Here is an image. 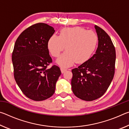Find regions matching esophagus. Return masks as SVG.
Returning <instances> with one entry per match:
<instances>
[{"label": "esophagus", "mask_w": 129, "mask_h": 129, "mask_svg": "<svg viewBox=\"0 0 129 129\" xmlns=\"http://www.w3.org/2000/svg\"><path fill=\"white\" fill-rule=\"evenodd\" d=\"M60 69H61V73H64L65 71H67V68H65L64 67H61L60 68Z\"/></svg>", "instance_id": "obj_1"}]
</instances>
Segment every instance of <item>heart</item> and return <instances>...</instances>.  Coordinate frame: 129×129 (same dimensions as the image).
Segmentation results:
<instances>
[{
	"label": "heart",
	"mask_w": 129,
	"mask_h": 129,
	"mask_svg": "<svg viewBox=\"0 0 129 129\" xmlns=\"http://www.w3.org/2000/svg\"><path fill=\"white\" fill-rule=\"evenodd\" d=\"M99 44V36L92 30L76 27L65 28L61 30L59 36L50 37L48 49L52 56L57 57L65 48L67 49L56 60L60 66H71L76 61L78 63L88 60L95 52Z\"/></svg>",
	"instance_id": "b5f03b06"
}]
</instances>
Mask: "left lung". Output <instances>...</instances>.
<instances>
[{"mask_svg":"<svg viewBox=\"0 0 129 129\" xmlns=\"http://www.w3.org/2000/svg\"><path fill=\"white\" fill-rule=\"evenodd\" d=\"M99 44L95 54L78 68L72 70V91L76 97L86 101L101 97L106 92L114 77L115 50L108 34L94 26Z\"/></svg>","mask_w":129,"mask_h":129,"instance_id":"left-lung-1","label":"left lung"}]
</instances>
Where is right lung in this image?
I'll return each instance as SVG.
<instances>
[{
  "label": "right lung",
  "mask_w": 129,
  "mask_h": 129,
  "mask_svg": "<svg viewBox=\"0 0 129 129\" xmlns=\"http://www.w3.org/2000/svg\"><path fill=\"white\" fill-rule=\"evenodd\" d=\"M55 32L45 23H38L24 30L15 42L12 55L14 77L17 85L28 98L36 101L51 97L61 74L52 62L48 41Z\"/></svg>",
  "instance_id": "1"
}]
</instances>
